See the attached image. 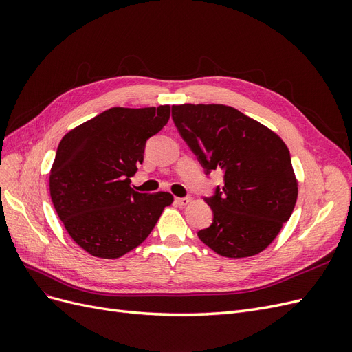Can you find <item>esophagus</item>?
I'll return each mask as SVG.
<instances>
[{
	"label": "esophagus",
	"instance_id": "1",
	"mask_svg": "<svg viewBox=\"0 0 352 352\" xmlns=\"http://www.w3.org/2000/svg\"><path fill=\"white\" fill-rule=\"evenodd\" d=\"M175 202H176L177 206H182V207H184V206H188V204H189L190 198H188V197H185V198H176Z\"/></svg>",
	"mask_w": 352,
	"mask_h": 352
}]
</instances>
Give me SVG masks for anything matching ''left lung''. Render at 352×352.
Segmentation results:
<instances>
[{
	"instance_id": "obj_1",
	"label": "left lung",
	"mask_w": 352,
	"mask_h": 352,
	"mask_svg": "<svg viewBox=\"0 0 352 352\" xmlns=\"http://www.w3.org/2000/svg\"><path fill=\"white\" fill-rule=\"evenodd\" d=\"M172 117L206 173L221 170L225 180L204 198L214 217L198 238L229 258L264 251L289 220L298 197L291 154L280 136L221 104L173 105Z\"/></svg>"
}]
</instances>
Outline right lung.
Masks as SVG:
<instances>
[{"label":"right lung","instance_id":"add662e5","mask_svg":"<svg viewBox=\"0 0 352 352\" xmlns=\"http://www.w3.org/2000/svg\"><path fill=\"white\" fill-rule=\"evenodd\" d=\"M170 119V105L113 107L63 136L50 172V194L70 238L98 258H119L141 245L172 194H141L131 177L148 138Z\"/></svg>","mask_w":352,"mask_h":352}]
</instances>
